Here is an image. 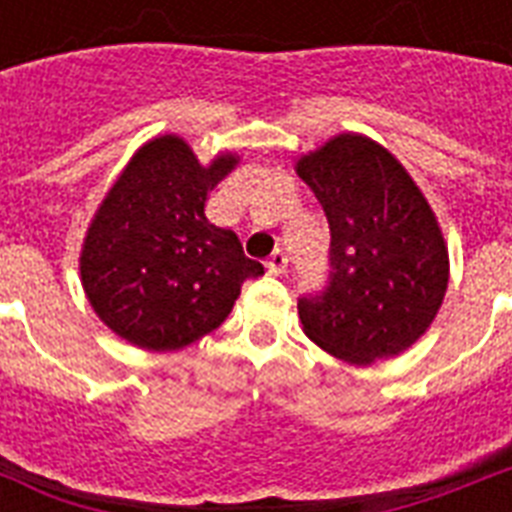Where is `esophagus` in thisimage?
Masks as SVG:
<instances>
[{"label":"esophagus","instance_id":"esophagus-1","mask_svg":"<svg viewBox=\"0 0 512 512\" xmlns=\"http://www.w3.org/2000/svg\"><path fill=\"white\" fill-rule=\"evenodd\" d=\"M287 263H289L287 252L276 249V252L265 260V268H268V273H273V276H281V273L287 271Z\"/></svg>","mask_w":512,"mask_h":512}]
</instances>
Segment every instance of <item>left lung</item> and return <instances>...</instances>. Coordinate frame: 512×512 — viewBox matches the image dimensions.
I'll use <instances>...</instances> for the list:
<instances>
[{
	"label": "left lung",
	"instance_id": "1",
	"mask_svg": "<svg viewBox=\"0 0 512 512\" xmlns=\"http://www.w3.org/2000/svg\"><path fill=\"white\" fill-rule=\"evenodd\" d=\"M297 172L329 223L327 284L297 300L305 335L350 364L393 358L436 319L449 255L428 201L374 140L340 135Z\"/></svg>",
	"mask_w": 512,
	"mask_h": 512
}]
</instances>
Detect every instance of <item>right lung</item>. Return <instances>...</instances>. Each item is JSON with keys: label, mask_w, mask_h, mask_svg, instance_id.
<instances>
[{"label": "right lung", "mask_w": 512, "mask_h": 512, "mask_svg": "<svg viewBox=\"0 0 512 512\" xmlns=\"http://www.w3.org/2000/svg\"><path fill=\"white\" fill-rule=\"evenodd\" d=\"M236 159L201 167L175 135L140 148L84 239L82 284L116 335L151 350L191 345L231 313L241 284L263 276L231 228L204 215Z\"/></svg>", "instance_id": "1"}]
</instances>
